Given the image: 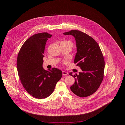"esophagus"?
<instances>
[{
  "label": "esophagus",
  "mask_w": 125,
  "mask_h": 125,
  "mask_svg": "<svg viewBox=\"0 0 125 125\" xmlns=\"http://www.w3.org/2000/svg\"><path fill=\"white\" fill-rule=\"evenodd\" d=\"M62 74H63V75H67V74H68V73H67V72H66L64 71H62Z\"/></svg>",
  "instance_id": "esophagus-1"
}]
</instances>
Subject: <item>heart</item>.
I'll list each match as a JSON object with an SVG mask.
<instances>
[{
    "instance_id": "obj_1",
    "label": "heart",
    "mask_w": 125,
    "mask_h": 125,
    "mask_svg": "<svg viewBox=\"0 0 125 125\" xmlns=\"http://www.w3.org/2000/svg\"><path fill=\"white\" fill-rule=\"evenodd\" d=\"M62 42H65V43L69 44L71 46L72 48L73 47V43L71 41H62Z\"/></svg>"
}]
</instances>
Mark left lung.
Masks as SVG:
<instances>
[{
  "label": "left lung",
  "instance_id": "left-lung-1",
  "mask_svg": "<svg viewBox=\"0 0 125 125\" xmlns=\"http://www.w3.org/2000/svg\"><path fill=\"white\" fill-rule=\"evenodd\" d=\"M63 34L74 37L77 52L74 63L82 70L79 74L69 73L75 79L70 89L78 96H88L97 90L103 80L104 61L100 48L93 38L79 30H71Z\"/></svg>",
  "mask_w": 125,
  "mask_h": 125
}]
</instances>
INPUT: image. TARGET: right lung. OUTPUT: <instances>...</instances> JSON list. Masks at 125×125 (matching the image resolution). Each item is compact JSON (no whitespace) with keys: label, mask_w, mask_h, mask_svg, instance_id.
Wrapping results in <instances>:
<instances>
[{"label":"right lung","mask_w":125,"mask_h":125,"mask_svg":"<svg viewBox=\"0 0 125 125\" xmlns=\"http://www.w3.org/2000/svg\"><path fill=\"white\" fill-rule=\"evenodd\" d=\"M52 36L46 32L30 36L18 53L17 68L21 84L28 93L38 99L51 95L62 75L58 68L45 70L42 67L45 44Z\"/></svg>","instance_id":"1"}]
</instances>
